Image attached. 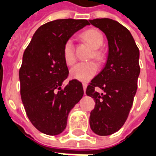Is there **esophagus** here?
<instances>
[{
  "mask_svg": "<svg viewBox=\"0 0 156 156\" xmlns=\"http://www.w3.org/2000/svg\"><path fill=\"white\" fill-rule=\"evenodd\" d=\"M83 90H84V93L86 91V88H87V83H83Z\"/></svg>",
  "mask_w": 156,
  "mask_h": 156,
  "instance_id": "obj_1",
  "label": "esophagus"
}]
</instances>
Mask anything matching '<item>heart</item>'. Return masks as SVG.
I'll return each instance as SVG.
<instances>
[{"instance_id":"heart-1","label":"heart","mask_w":156,"mask_h":156,"mask_svg":"<svg viewBox=\"0 0 156 156\" xmlns=\"http://www.w3.org/2000/svg\"><path fill=\"white\" fill-rule=\"evenodd\" d=\"M82 37L85 41H88L91 47L94 48L91 53L90 58H94L96 61L101 62L104 58V51L100 49L104 41L105 37L99 30L96 28H90L83 32ZM62 57L65 63L68 66H73L76 62L74 45L72 39H68L65 41L62 47ZM98 71V64L94 61L79 62L75 65L70 71L72 78H75L79 81L86 82L90 80L96 74Z\"/></svg>"}]
</instances>
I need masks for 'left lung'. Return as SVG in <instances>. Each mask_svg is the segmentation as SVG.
<instances>
[{
    "instance_id": "left-lung-1",
    "label": "left lung",
    "mask_w": 156,
    "mask_h": 156,
    "mask_svg": "<svg viewBox=\"0 0 156 156\" xmlns=\"http://www.w3.org/2000/svg\"><path fill=\"white\" fill-rule=\"evenodd\" d=\"M89 22L105 32L108 42L105 67L86 89L87 95L95 100L90 127L95 134L105 136L117 132L129 116L140 72V51L129 31L120 23L108 18ZM96 87L102 93L96 91Z\"/></svg>"
}]
</instances>
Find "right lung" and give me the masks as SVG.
<instances>
[{
  "label": "right lung",
  "mask_w": 156,
  "mask_h": 156,
  "mask_svg": "<svg viewBox=\"0 0 156 156\" xmlns=\"http://www.w3.org/2000/svg\"><path fill=\"white\" fill-rule=\"evenodd\" d=\"M87 20L59 19L41 26L23 53L19 70L21 97L27 117L40 132L57 135L64 130L69 112L83 95L81 82L69 81L62 57L64 42L85 26Z\"/></svg>",
  "instance_id": "1"
}]
</instances>
